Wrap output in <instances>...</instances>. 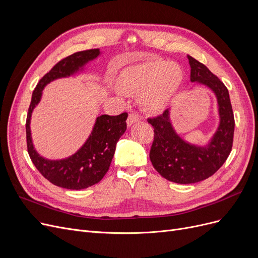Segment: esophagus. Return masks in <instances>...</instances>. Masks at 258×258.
Masks as SVG:
<instances>
[{"label":"esophagus","instance_id":"1","mask_svg":"<svg viewBox=\"0 0 258 258\" xmlns=\"http://www.w3.org/2000/svg\"><path fill=\"white\" fill-rule=\"evenodd\" d=\"M139 120H140V117H139V115L134 114V113H131V114H129V116H128L127 124H128V126H131V124H134L135 122H137V121H139Z\"/></svg>","mask_w":258,"mask_h":258}]
</instances>
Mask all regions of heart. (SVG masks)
Here are the masks:
<instances>
[{"mask_svg":"<svg viewBox=\"0 0 258 258\" xmlns=\"http://www.w3.org/2000/svg\"><path fill=\"white\" fill-rule=\"evenodd\" d=\"M183 71L175 63L151 59L128 67L120 73L115 91L139 93V102L144 108L158 112L174 98L183 82Z\"/></svg>","mask_w":258,"mask_h":258,"instance_id":"b5f03b06","label":"heart"}]
</instances>
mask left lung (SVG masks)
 <instances>
[{
  "instance_id": "obj_1",
  "label": "left lung",
  "mask_w": 258,
  "mask_h": 258,
  "mask_svg": "<svg viewBox=\"0 0 258 258\" xmlns=\"http://www.w3.org/2000/svg\"><path fill=\"white\" fill-rule=\"evenodd\" d=\"M190 66V82L200 83L214 92L217 99L220 124L207 146L185 142L170 121V110L148 118L154 128L150 158L157 172L168 181L178 184L201 182L220 169L231 152L235 118L228 89L223 82L195 58L187 56Z\"/></svg>"
}]
</instances>
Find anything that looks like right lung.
Wrapping results in <instances>:
<instances>
[{"mask_svg":"<svg viewBox=\"0 0 258 258\" xmlns=\"http://www.w3.org/2000/svg\"><path fill=\"white\" fill-rule=\"evenodd\" d=\"M100 54L99 49L75 52L60 60L36 85L32 93L26 122L27 147L31 160L40 173L53 185L67 189H84L99 183L107 172L116 144L127 129V113L117 116H99L85 144L70 157L61 160L45 159L37 154L31 139L30 120L34 107L41 101L42 91L48 83L77 73Z\"/></svg>","mask_w":258,"mask_h":258,"instance_id":"1","label":"right lung"}]
</instances>
